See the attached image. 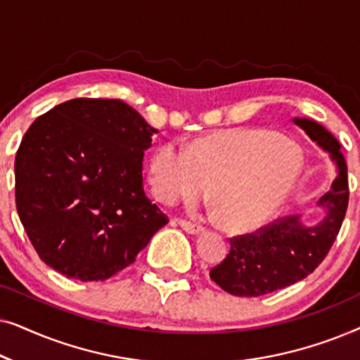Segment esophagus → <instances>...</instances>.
<instances>
[{"label": "esophagus", "instance_id": "34e87169", "mask_svg": "<svg viewBox=\"0 0 360 360\" xmlns=\"http://www.w3.org/2000/svg\"><path fill=\"white\" fill-rule=\"evenodd\" d=\"M176 223H179V226L184 231H186V233L188 234H201L203 233V228H201V226H198V224H193V223H190V221H185V219H176Z\"/></svg>", "mask_w": 360, "mask_h": 360}]
</instances>
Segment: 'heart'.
<instances>
[{
  "label": "heart",
  "mask_w": 360,
  "mask_h": 360,
  "mask_svg": "<svg viewBox=\"0 0 360 360\" xmlns=\"http://www.w3.org/2000/svg\"><path fill=\"white\" fill-rule=\"evenodd\" d=\"M303 169V150L293 137L264 129H221L185 149L164 142L149 160L157 200L175 205L198 200L210 185L214 213L226 229L252 231L285 203Z\"/></svg>",
  "instance_id": "1"
}]
</instances>
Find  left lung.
Segmentation results:
<instances>
[{"instance_id":"8db88e82","label":"left lung","mask_w":360,"mask_h":360,"mask_svg":"<svg viewBox=\"0 0 360 360\" xmlns=\"http://www.w3.org/2000/svg\"><path fill=\"white\" fill-rule=\"evenodd\" d=\"M292 121L319 149L328 152L338 175L331 190L318 200L316 206L324 214L316 224H304L302 214L285 216L255 234L231 239L228 257L211 269L210 277L236 297H260L308 277L326 257L346 216L347 165L341 144L314 120L293 117Z\"/></svg>"}]
</instances>
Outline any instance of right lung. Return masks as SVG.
I'll return each instance as SVG.
<instances>
[{"instance_id":"1","label":"right lung","mask_w":360,"mask_h":360,"mask_svg":"<svg viewBox=\"0 0 360 360\" xmlns=\"http://www.w3.org/2000/svg\"><path fill=\"white\" fill-rule=\"evenodd\" d=\"M155 132L124 101L100 98L68 100L32 122L14 162L16 208L49 267L106 280L169 223L142 180Z\"/></svg>"}]
</instances>
